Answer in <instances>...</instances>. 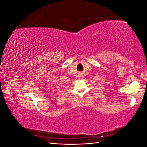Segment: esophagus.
<instances>
[{
    "label": "esophagus",
    "mask_w": 147,
    "mask_h": 147,
    "mask_svg": "<svg viewBox=\"0 0 147 147\" xmlns=\"http://www.w3.org/2000/svg\"><path fill=\"white\" fill-rule=\"evenodd\" d=\"M80 75H82V74H80Z\"/></svg>",
    "instance_id": "obj_1"
}]
</instances>
